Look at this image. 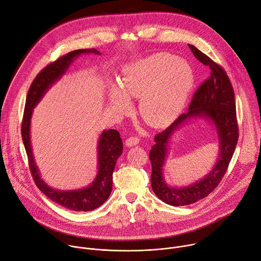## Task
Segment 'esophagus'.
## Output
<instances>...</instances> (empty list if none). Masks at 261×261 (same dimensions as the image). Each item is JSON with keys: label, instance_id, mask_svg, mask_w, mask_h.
<instances>
[{"label": "esophagus", "instance_id": "34e87169", "mask_svg": "<svg viewBox=\"0 0 261 261\" xmlns=\"http://www.w3.org/2000/svg\"><path fill=\"white\" fill-rule=\"evenodd\" d=\"M138 142H139V138H138V137H136V136H131V137L127 138L125 144H126V146H133V145L138 144Z\"/></svg>", "mask_w": 261, "mask_h": 261}]
</instances>
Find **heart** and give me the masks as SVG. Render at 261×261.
Returning <instances> with one entry per match:
<instances>
[{"instance_id": "heart-1", "label": "heart", "mask_w": 261, "mask_h": 261, "mask_svg": "<svg viewBox=\"0 0 261 261\" xmlns=\"http://www.w3.org/2000/svg\"><path fill=\"white\" fill-rule=\"evenodd\" d=\"M194 83L191 66L169 54H157L131 64L122 90L110 89L111 105L119 113L129 109L128 98H139L141 118L153 127L168 124L188 99Z\"/></svg>"}]
</instances>
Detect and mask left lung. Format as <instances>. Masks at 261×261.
<instances>
[{
	"label": "left lung",
	"instance_id": "8db88e82",
	"mask_svg": "<svg viewBox=\"0 0 261 261\" xmlns=\"http://www.w3.org/2000/svg\"><path fill=\"white\" fill-rule=\"evenodd\" d=\"M189 47L199 62L210 67L211 75L194 93L188 113L181 114L169 127L155 136V144L148 154L152 163V189L162 201L174 206L192 204L217 188L228 168L239 139L234 92L226 71L195 46L189 44ZM198 116L211 119L216 127L220 144L217 163L212 172L191 186L169 188L162 172L169 138L184 122Z\"/></svg>",
	"mask_w": 261,
	"mask_h": 261
}]
</instances>
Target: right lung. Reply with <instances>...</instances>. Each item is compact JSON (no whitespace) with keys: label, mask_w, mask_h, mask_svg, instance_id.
I'll use <instances>...</instances> for the list:
<instances>
[{"label":"right lung","mask_w":261,"mask_h":261,"mask_svg":"<svg viewBox=\"0 0 261 261\" xmlns=\"http://www.w3.org/2000/svg\"><path fill=\"white\" fill-rule=\"evenodd\" d=\"M94 53L100 55L96 48L77 49L66 54L42 69L33 81L25 99L24 113L21 123V136L29 159L32 176L38 189L50 200L75 212H89L102 205L111 193L113 173L118 158L123 152V141L117 130L110 129L102 132L98 142V174L89 187L81 190L60 191L53 189L41 178L36 166L30 138L31 118L34 107L39 103L47 90L62 77L73 60L82 54Z\"/></svg>","instance_id":"obj_1"}]
</instances>
